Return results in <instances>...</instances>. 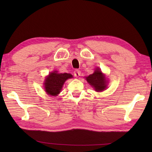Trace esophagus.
Returning <instances> with one entry per match:
<instances>
[{
    "mask_svg": "<svg viewBox=\"0 0 152 152\" xmlns=\"http://www.w3.org/2000/svg\"><path fill=\"white\" fill-rule=\"evenodd\" d=\"M80 74H81V71H80V70H74V76H75V77H76V78H78V77H79L80 76Z\"/></svg>",
    "mask_w": 152,
    "mask_h": 152,
    "instance_id": "1",
    "label": "esophagus"
}]
</instances>
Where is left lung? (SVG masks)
<instances>
[{
	"label": "left lung",
	"instance_id": "obj_1",
	"mask_svg": "<svg viewBox=\"0 0 152 152\" xmlns=\"http://www.w3.org/2000/svg\"><path fill=\"white\" fill-rule=\"evenodd\" d=\"M86 80L96 91H102L106 88L105 76L99 69L96 70L93 74H90L89 76L86 77Z\"/></svg>",
	"mask_w": 152,
	"mask_h": 152
}]
</instances>
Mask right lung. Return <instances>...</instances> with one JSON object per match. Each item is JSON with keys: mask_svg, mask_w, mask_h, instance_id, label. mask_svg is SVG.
<instances>
[{"mask_svg": "<svg viewBox=\"0 0 152 152\" xmlns=\"http://www.w3.org/2000/svg\"><path fill=\"white\" fill-rule=\"evenodd\" d=\"M57 71L51 72L46 78L45 82V91L51 96H57L60 93L64 82L67 79L72 78L70 74L57 73Z\"/></svg>", "mask_w": 152, "mask_h": 152, "instance_id": "obj_1", "label": "right lung"}]
</instances>
